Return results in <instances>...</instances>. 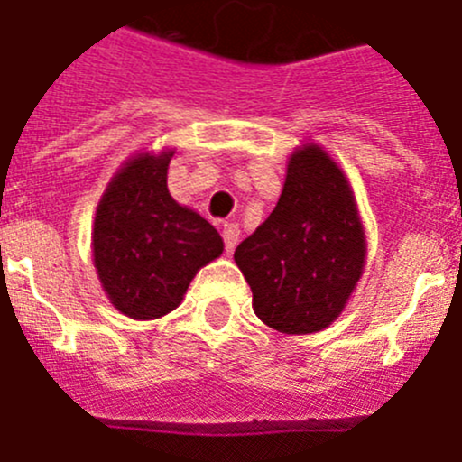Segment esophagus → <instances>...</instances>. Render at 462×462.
Here are the masks:
<instances>
[{
	"label": "esophagus",
	"instance_id": "1",
	"mask_svg": "<svg viewBox=\"0 0 462 462\" xmlns=\"http://www.w3.org/2000/svg\"><path fill=\"white\" fill-rule=\"evenodd\" d=\"M239 235H242V232H239V226H236V223H226V226H223V242H226L227 254H232V251L236 248V244H239Z\"/></svg>",
	"mask_w": 462,
	"mask_h": 462
}]
</instances>
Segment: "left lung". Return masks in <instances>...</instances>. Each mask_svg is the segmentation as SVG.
<instances>
[{"label":"left lung","instance_id":"obj_1","mask_svg":"<svg viewBox=\"0 0 462 462\" xmlns=\"http://www.w3.org/2000/svg\"><path fill=\"white\" fill-rule=\"evenodd\" d=\"M260 320L286 335L328 328L365 263V232L342 170L319 146L288 162L270 218L235 251Z\"/></svg>","mask_w":462,"mask_h":462}]
</instances>
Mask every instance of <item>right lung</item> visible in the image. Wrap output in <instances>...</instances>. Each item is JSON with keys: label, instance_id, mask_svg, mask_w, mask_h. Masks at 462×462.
<instances>
[{"label": "right lung", "instance_id": "right-lung-1", "mask_svg": "<svg viewBox=\"0 0 462 462\" xmlns=\"http://www.w3.org/2000/svg\"><path fill=\"white\" fill-rule=\"evenodd\" d=\"M171 153L139 155L114 176L95 216L92 254L114 307L148 320L181 304L199 267L223 254L211 223L167 190Z\"/></svg>", "mask_w": 462, "mask_h": 462}]
</instances>
